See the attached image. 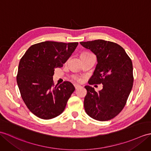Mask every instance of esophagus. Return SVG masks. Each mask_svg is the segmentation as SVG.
<instances>
[{
    "label": "esophagus",
    "mask_w": 151,
    "mask_h": 151,
    "mask_svg": "<svg viewBox=\"0 0 151 151\" xmlns=\"http://www.w3.org/2000/svg\"><path fill=\"white\" fill-rule=\"evenodd\" d=\"M74 86H75V89H78L79 87H80L81 86H80V85H78V84H75L74 85Z\"/></svg>",
    "instance_id": "1"
}]
</instances>
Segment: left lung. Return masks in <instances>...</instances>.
<instances>
[{"mask_svg":"<svg viewBox=\"0 0 151 151\" xmlns=\"http://www.w3.org/2000/svg\"><path fill=\"white\" fill-rule=\"evenodd\" d=\"M96 56L97 64L89 84L102 83L99 93L86 86L84 109L90 117L99 121L114 118L123 109L133 85L131 58L120 45L104 40L80 42Z\"/></svg>","mask_w":151,"mask_h":151,"instance_id":"1","label":"left lung"}]
</instances>
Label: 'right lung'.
<instances>
[{"instance_id": "right-lung-1", "label": "right lung", "mask_w": 151, "mask_h": 151, "mask_svg": "<svg viewBox=\"0 0 151 151\" xmlns=\"http://www.w3.org/2000/svg\"><path fill=\"white\" fill-rule=\"evenodd\" d=\"M78 44L42 42L31 45L20 59L17 82L24 103L37 117L49 120L64 111L75 88L68 81L54 86L52 76L55 68L62 67Z\"/></svg>"}]
</instances>
